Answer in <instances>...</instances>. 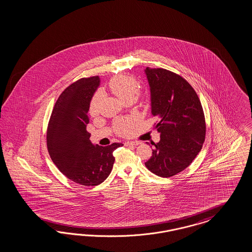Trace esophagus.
<instances>
[{
	"label": "esophagus",
	"instance_id": "34e87169",
	"mask_svg": "<svg viewBox=\"0 0 252 252\" xmlns=\"http://www.w3.org/2000/svg\"><path fill=\"white\" fill-rule=\"evenodd\" d=\"M139 144V142L137 141H126L125 142V145L126 146H137Z\"/></svg>",
	"mask_w": 252,
	"mask_h": 252
}]
</instances>
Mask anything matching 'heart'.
Instances as JSON below:
<instances>
[{
    "label": "heart",
    "mask_w": 252,
    "mask_h": 252,
    "mask_svg": "<svg viewBox=\"0 0 252 252\" xmlns=\"http://www.w3.org/2000/svg\"><path fill=\"white\" fill-rule=\"evenodd\" d=\"M137 88H138V83L137 79L134 76H126V75L115 76L108 83V89L111 91V92L114 93L115 96H117L119 99L125 102L131 101L134 99ZM101 97L102 96L99 92L93 95L89 106V111L91 115H95L99 113ZM135 124H136V120L133 118L118 119L115 123V126H114L115 132L117 135L126 136L131 132Z\"/></svg>",
    "instance_id": "b5f03b06"
}]
</instances>
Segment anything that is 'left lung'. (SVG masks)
Returning <instances> with one entry per match:
<instances>
[{
    "mask_svg": "<svg viewBox=\"0 0 252 252\" xmlns=\"http://www.w3.org/2000/svg\"><path fill=\"white\" fill-rule=\"evenodd\" d=\"M151 89L152 114L160 141L153 143L146 167L156 176L171 177L190 165L205 140L206 124L198 95L182 76L163 68L145 69Z\"/></svg>",
    "mask_w": 252,
    "mask_h": 252,
    "instance_id": "8db88e82",
    "label": "left lung"
}]
</instances>
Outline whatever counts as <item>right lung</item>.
I'll use <instances>...</instances> for the list:
<instances>
[{
	"mask_svg": "<svg viewBox=\"0 0 252 252\" xmlns=\"http://www.w3.org/2000/svg\"><path fill=\"white\" fill-rule=\"evenodd\" d=\"M99 85L97 76L67 87L55 102L47 129V148L54 164L70 180L86 187L106 179L115 162L113 153L123 146L93 145L86 129L90 102Z\"/></svg>",
	"mask_w": 252,
	"mask_h": 252,
	"instance_id": "add662e5",
	"label": "right lung"
}]
</instances>
